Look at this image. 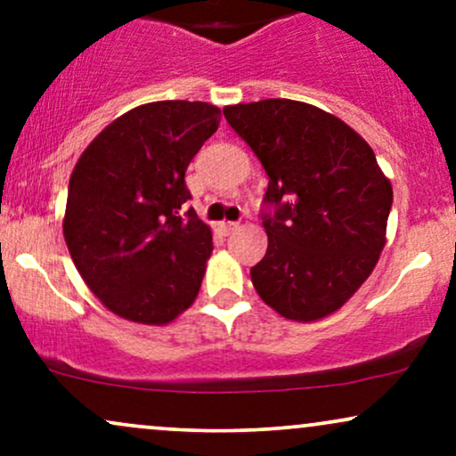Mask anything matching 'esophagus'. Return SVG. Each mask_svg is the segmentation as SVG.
I'll return each instance as SVG.
<instances>
[{
  "label": "esophagus",
  "mask_w": 456,
  "mask_h": 456,
  "mask_svg": "<svg viewBox=\"0 0 456 456\" xmlns=\"http://www.w3.org/2000/svg\"><path fill=\"white\" fill-rule=\"evenodd\" d=\"M240 227V223H235V221H227V223H221L218 224V232H221L223 235H229V233H233L235 229Z\"/></svg>",
  "instance_id": "34e87169"
}]
</instances>
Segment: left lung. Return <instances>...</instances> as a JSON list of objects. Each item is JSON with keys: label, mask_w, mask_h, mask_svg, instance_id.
I'll use <instances>...</instances> for the list:
<instances>
[{"label": "left lung", "mask_w": 456, "mask_h": 456, "mask_svg": "<svg viewBox=\"0 0 456 456\" xmlns=\"http://www.w3.org/2000/svg\"><path fill=\"white\" fill-rule=\"evenodd\" d=\"M268 174V250L250 268L265 305L294 322L338 311L386 244L390 180L366 141L313 104L268 98L223 109Z\"/></svg>", "instance_id": "1"}]
</instances>
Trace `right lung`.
Returning a JSON list of instances; mask_svg holds the SVG:
<instances>
[{
  "label": "right lung",
  "instance_id": "obj_1",
  "mask_svg": "<svg viewBox=\"0 0 456 456\" xmlns=\"http://www.w3.org/2000/svg\"><path fill=\"white\" fill-rule=\"evenodd\" d=\"M221 109L160 101L124 113L87 145L68 184L64 238L92 294L115 315L169 323L195 302L212 232L184 174Z\"/></svg>",
  "mask_w": 456,
  "mask_h": 456
}]
</instances>
